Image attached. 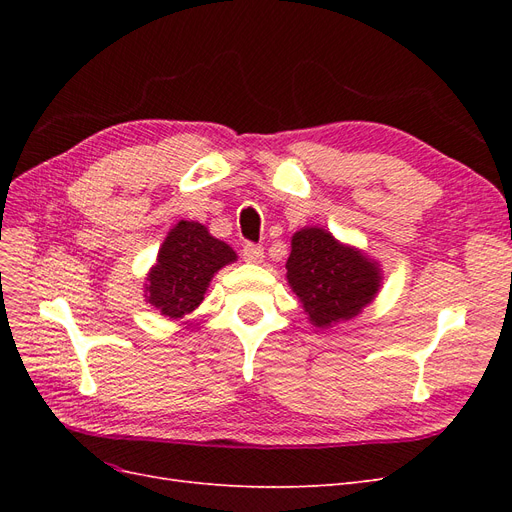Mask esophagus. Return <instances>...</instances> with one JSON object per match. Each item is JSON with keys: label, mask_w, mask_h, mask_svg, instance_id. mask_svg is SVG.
<instances>
[{"label": "esophagus", "mask_w": 512, "mask_h": 512, "mask_svg": "<svg viewBox=\"0 0 512 512\" xmlns=\"http://www.w3.org/2000/svg\"><path fill=\"white\" fill-rule=\"evenodd\" d=\"M262 258H265V250H262L260 245L247 243L243 247V260L250 262V265H258V262H262Z\"/></svg>", "instance_id": "1"}]
</instances>
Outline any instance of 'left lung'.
<instances>
[{"label":"left lung","mask_w":512,"mask_h":512,"mask_svg":"<svg viewBox=\"0 0 512 512\" xmlns=\"http://www.w3.org/2000/svg\"><path fill=\"white\" fill-rule=\"evenodd\" d=\"M286 280L307 320L327 331L376 299L384 273L378 260L335 239L327 228L303 226L290 241Z\"/></svg>","instance_id":"1"}]
</instances>
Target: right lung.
<instances>
[{"instance_id": "right-lung-1", "label": "right lung", "mask_w": 512, "mask_h": 512, "mask_svg": "<svg viewBox=\"0 0 512 512\" xmlns=\"http://www.w3.org/2000/svg\"><path fill=\"white\" fill-rule=\"evenodd\" d=\"M235 260L237 252L205 224L179 220L145 277V301L168 320L188 316L203 303L213 275Z\"/></svg>"}]
</instances>
